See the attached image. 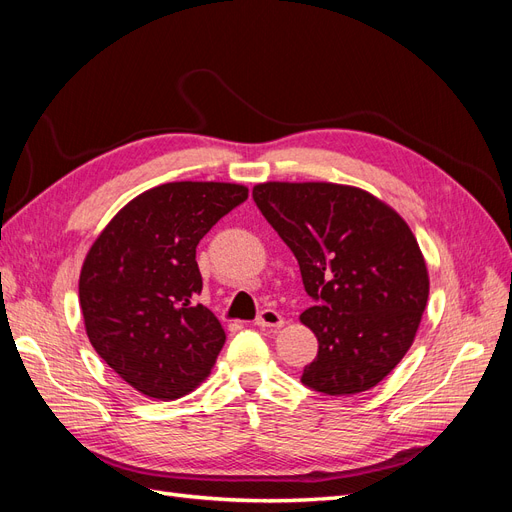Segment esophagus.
Returning <instances> with one entry per match:
<instances>
[{
    "instance_id": "1",
    "label": "esophagus",
    "mask_w": 512,
    "mask_h": 512,
    "mask_svg": "<svg viewBox=\"0 0 512 512\" xmlns=\"http://www.w3.org/2000/svg\"><path fill=\"white\" fill-rule=\"evenodd\" d=\"M256 324L258 327H262V329H280V327H284V318H282V314L277 312V309H262V312L256 316Z\"/></svg>"
}]
</instances>
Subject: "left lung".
I'll return each instance as SVG.
<instances>
[{
    "instance_id": "obj_1",
    "label": "left lung",
    "mask_w": 512,
    "mask_h": 512,
    "mask_svg": "<svg viewBox=\"0 0 512 512\" xmlns=\"http://www.w3.org/2000/svg\"><path fill=\"white\" fill-rule=\"evenodd\" d=\"M252 196L316 301L301 314L318 337L301 382L335 397L374 389L410 350L429 297L410 226L352 185L269 181L254 185Z\"/></svg>"
}]
</instances>
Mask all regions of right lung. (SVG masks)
Listing matches in <instances>:
<instances>
[{"instance_id": "right-lung-1", "label": "right lung", "mask_w": 512, "mask_h": 512, "mask_svg": "<svg viewBox=\"0 0 512 512\" xmlns=\"http://www.w3.org/2000/svg\"><path fill=\"white\" fill-rule=\"evenodd\" d=\"M247 198L220 181H173L138 194L85 256L79 301L91 346L151 399L194 391L226 342L220 320L196 305V245Z\"/></svg>"}]
</instances>
